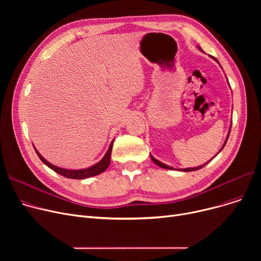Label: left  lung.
<instances>
[{
    "label": "left lung",
    "instance_id": "8db88e82",
    "mask_svg": "<svg viewBox=\"0 0 261 261\" xmlns=\"http://www.w3.org/2000/svg\"><path fill=\"white\" fill-rule=\"evenodd\" d=\"M198 48H199V49H200L201 51H203V50H202V48H201L200 46H198ZM211 57H212V56H211ZM212 58H213V59H214V60H215L216 62H218V60H217V59H216L215 57H212ZM218 63H219V62H218ZM230 128H231V127H229L228 133H227V136H226V140H225V142H224V144H223L222 148H221L220 150H219V152H221V150H222V149L224 148V146H225V144H226V142H227V140H228V136H229V133H230ZM219 152H218V153H219ZM218 153H217V154H218ZM217 154H216V155H217ZM216 155H215V156H216ZM215 156H214V158H215ZM150 158H151V160L153 161V163H155V164H156V165H158L159 167H162V168H164V169H171V170H180V171H184V172H188V171H195V170L201 169V168H203V167H204L205 165H206V164H208V163H210V161H212V160L214 159V158H213V159H212V160H210V161H208L207 163H205V164H203V165H201V166H198V167H194V168H184V169H176V168H173V167H171V166H168V165H166V164H163V163H162V162H160L159 160L154 159V158H153V156H152L151 154H150Z\"/></svg>",
    "mask_w": 261,
    "mask_h": 261
}]
</instances>
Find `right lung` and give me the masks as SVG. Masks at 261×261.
<instances>
[{
	"instance_id": "right-lung-1",
	"label": "right lung",
	"mask_w": 261,
	"mask_h": 261,
	"mask_svg": "<svg viewBox=\"0 0 261 261\" xmlns=\"http://www.w3.org/2000/svg\"><path fill=\"white\" fill-rule=\"evenodd\" d=\"M113 143H114V140L111 142V144H110L109 146V149L107 150L106 154L103 155V158L98 162L94 164L93 166L89 167V168H85V169H76V170H73V169H65V168H61V167H58V166H55L53 165V164H50L49 162H47L42 155H41L39 153L38 150L35 148L36 150V153L38 154L39 159L42 161L45 165L47 167H49L50 169H53L55 172H57L58 174H61L65 177H67V179H76V180H82V179H87V177H91V176H95L97 175L99 173H102L109 166H110V163H111V152H112V147H113Z\"/></svg>"
}]
</instances>
